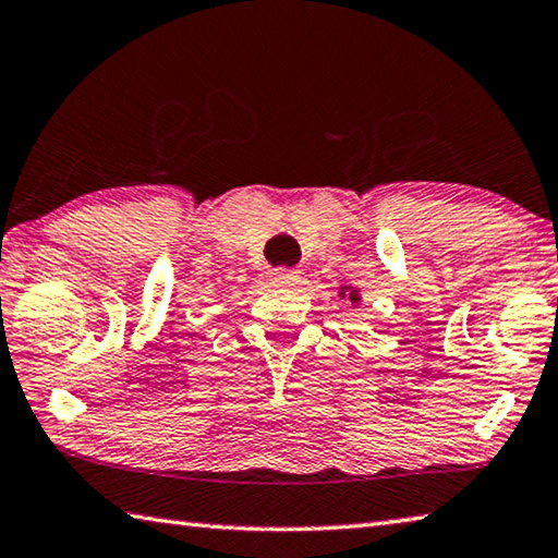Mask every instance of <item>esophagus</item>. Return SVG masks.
<instances>
[{
	"label": "esophagus",
	"mask_w": 558,
	"mask_h": 558,
	"mask_svg": "<svg viewBox=\"0 0 558 558\" xmlns=\"http://www.w3.org/2000/svg\"><path fill=\"white\" fill-rule=\"evenodd\" d=\"M270 280L276 288H295V286H300V272L288 270V268H278L270 272Z\"/></svg>",
	"instance_id": "obj_1"
}]
</instances>
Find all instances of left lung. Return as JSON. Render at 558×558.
I'll use <instances>...</instances> for the list:
<instances>
[{"instance_id": "obj_1", "label": "left lung", "mask_w": 558, "mask_h": 558, "mask_svg": "<svg viewBox=\"0 0 558 558\" xmlns=\"http://www.w3.org/2000/svg\"><path fill=\"white\" fill-rule=\"evenodd\" d=\"M339 298L341 300H349L351 307H359L361 305V290H356L353 286H341L339 288Z\"/></svg>"}]
</instances>
